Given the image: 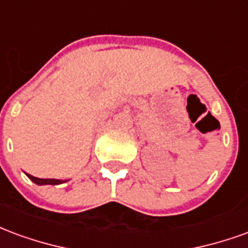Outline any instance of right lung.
Instances as JSON below:
<instances>
[{
    "label": "right lung",
    "mask_w": 248,
    "mask_h": 248,
    "mask_svg": "<svg viewBox=\"0 0 248 248\" xmlns=\"http://www.w3.org/2000/svg\"><path fill=\"white\" fill-rule=\"evenodd\" d=\"M26 175L29 177L31 182H34L35 185H40V186H42V185H61V183L69 181V179H66V181H62V179H41V178H35L33 175H29V174H26Z\"/></svg>",
    "instance_id": "1"
}]
</instances>
